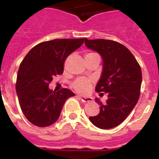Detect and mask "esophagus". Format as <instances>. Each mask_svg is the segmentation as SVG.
Masks as SVG:
<instances>
[{"mask_svg": "<svg viewBox=\"0 0 159 159\" xmlns=\"http://www.w3.org/2000/svg\"><path fill=\"white\" fill-rule=\"evenodd\" d=\"M81 101L84 102H91L92 101V98L91 97H84V96H79Z\"/></svg>", "mask_w": 159, "mask_h": 159, "instance_id": "obj_1", "label": "esophagus"}]
</instances>
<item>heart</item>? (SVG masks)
Masks as SVG:
<instances>
[{"label": "heart", "mask_w": 159, "mask_h": 159, "mask_svg": "<svg viewBox=\"0 0 159 159\" xmlns=\"http://www.w3.org/2000/svg\"><path fill=\"white\" fill-rule=\"evenodd\" d=\"M91 53H89L87 54H91ZM72 87L78 92L85 94V93L88 92L91 89V82L88 80H86V79H79L73 83Z\"/></svg>", "instance_id": "b5f03b06"}]
</instances>
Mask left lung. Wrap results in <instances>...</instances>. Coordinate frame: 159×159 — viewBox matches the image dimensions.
Wrapping results in <instances>:
<instances>
[{"instance_id":"1","label":"left lung","mask_w":159,"mask_h":159,"mask_svg":"<svg viewBox=\"0 0 159 159\" xmlns=\"http://www.w3.org/2000/svg\"><path fill=\"white\" fill-rule=\"evenodd\" d=\"M85 46L102 58V72L95 91L108 94L106 103L96 98L100 112L89 119L99 129H113L127 118L137 103L142 83L140 66L127 48L114 41L85 39Z\"/></svg>"}]
</instances>
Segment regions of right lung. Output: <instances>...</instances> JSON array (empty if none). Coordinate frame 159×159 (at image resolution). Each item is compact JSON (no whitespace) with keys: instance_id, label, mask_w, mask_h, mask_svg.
<instances>
[{"instance_id":"obj_1","label":"right lung","mask_w":159,"mask_h":159,"mask_svg":"<svg viewBox=\"0 0 159 159\" xmlns=\"http://www.w3.org/2000/svg\"><path fill=\"white\" fill-rule=\"evenodd\" d=\"M84 39H54L32 48L20 64L16 94L27 120L39 127H47L59 118L68 98V89L53 91L49 88L53 77L62 74L66 58L84 43Z\"/></svg>"}]
</instances>
